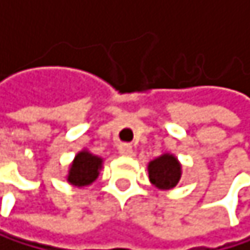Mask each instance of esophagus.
Masks as SVG:
<instances>
[{"label":"esophagus","instance_id":"obj_1","mask_svg":"<svg viewBox=\"0 0 250 250\" xmlns=\"http://www.w3.org/2000/svg\"><path fill=\"white\" fill-rule=\"evenodd\" d=\"M118 151L121 156H127V157L133 156V148L129 146V144H121V146L118 147Z\"/></svg>","mask_w":250,"mask_h":250}]
</instances>
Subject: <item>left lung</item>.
Masks as SVG:
<instances>
[{
    "label": "left lung",
    "instance_id": "obj_1",
    "mask_svg": "<svg viewBox=\"0 0 250 250\" xmlns=\"http://www.w3.org/2000/svg\"><path fill=\"white\" fill-rule=\"evenodd\" d=\"M148 178L160 190H169L181 178V163L171 153H163L148 163Z\"/></svg>",
    "mask_w": 250,
    "mask_h": 250
}]
</instances>
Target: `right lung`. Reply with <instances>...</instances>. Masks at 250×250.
<instances>
[{"mask_svg": "<svg viewBox=\"0 0 250 250\" xmlns=\"http://www.w3.org/2000/svg\"><path fill=\"white\" fill-rule=\"evenodd\" d=\"M103 167V159L90 153L87 148L81 150L73 162L70 163L69 172H67V183L75 188H87L97 180L100 169Z\"/></svg>", "mask_w": 250, "mask_h": 250, "instance_id": "1", "label": "right lung"}]
</instances>
